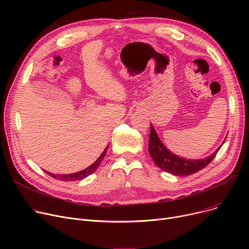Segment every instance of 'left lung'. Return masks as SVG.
Masks as SVG:
<instances>
[{
    "label": "left lung",
    "mask_w": 249,
    "mask_h": 249,
    "mask_svg": "<svg viewBox=\"0 0 249 249\" xmlns=\"http://www.w3.org/2000/svg\"><path fill=\"white\" fill-rule=\"evenodd\" d=\"M220 147H218L217 150H215L210 156H208L206 159L187 160L184 158H179V156L174 154L163 145L158 133L155 132L154 127L152 124L150 125V135L148 142L149 154L154 163L160 169L175 176L186 177L198 173L214 160Z\"/></svg>",
    "instance_id": "8db88e82"
}]
</instances>
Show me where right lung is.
<instances>
[{
	"label": "right lung",
	"mask_w": 249,
	"mask_h": 249,
	"mask_svg": "<svg viewBox=\"0 0 249 249\" xmlns=\"http://www.w3.org/2000/svg\"><path fill=\"white\" fill-rule=\"evenodd\" d=\"M108 147H109V146H107L106 148H105V150L103 151V153L101 154L100 158H99L93 164L89 165V166L87 167L86 169H84V171H81V172H78V173H74V174H70V175H53V174L48 173V172H45V173L48 174L49 176H51L52 178H57V179L62 180V181H71V180L83 179V178H87L88 176H89V175H91V174L96 172V169L99 167L100 163L102 162L103 159L105 158V154H106Z\"/></svg>",
	"instance_id": "add662e5"
}]
</instances>
